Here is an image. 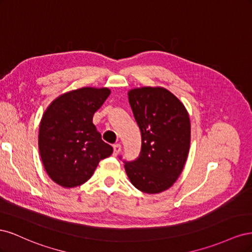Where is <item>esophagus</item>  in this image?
Masks as SVG:
<instances>
[{
    "mask_svg": "<svg viewBox=\"0 0 252 252\" xmlns=\"http://www.w3.org/2000/svg\"><path fill=\"white\" fill-rule=\"evenodd\" d=\"M121 149H122V146H121V144H114L113 145V156H118L119 154H120V151H121Z\"/></svg>",
    "mask_w": 252,
    "mask_h": 252,
    "instance_id": "1",
    "label": "esophagus"
}]
</instances>
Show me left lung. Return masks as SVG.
Listing matches in <instances>:
<instances>
[{"mask_svg":"<svg viewBox=\"0 0 252 252\" xmlns=\"http://www.w3.org/2000/svg\"><path fill=\"white\" fill-rule=\"evenodd\" d=\"M128 98L141 130L142 148L134 161H123L126 173L141 191L162 192L184 168L190 147L189 116L179 98L165 88H135Z\"/></svg>","mask_w":252,"mask_h":252,"instance_id":"1","label":"left lung"}]
</instances>
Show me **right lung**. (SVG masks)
<instances>
[{
	"instance_id": "right-lung-1",
	"label": "right lung",
	"mask_w": 252,
	"mask_h": 252,
	"mask_svg": "<svg viewBox=\"0 0 252 252\" xmlns=\"http://www.w3.org/2000/svg\"><path fill=\"white\" fill-rule=\"evenodd\" d=\"M108 88L84 87L60 95L43 114L39 149L45 170L57 184L72 188L87 182L98 162L113 151L93 123Z\"/></svg>"
}]
</instances>
